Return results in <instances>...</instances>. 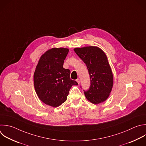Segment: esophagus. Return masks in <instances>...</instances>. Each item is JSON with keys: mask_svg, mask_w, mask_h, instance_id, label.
Listing matches in <instances>:
<instances>
[{"mask_svg": "<svg viewBox=\"0 0 146 146\" xmlns=\"http://www.w3.org/2000/svg\"><path fill=\"white\" fill-rule=\"evenodd\" d=\"M76 81L77 82V83L78 84H80V79H78V78H77V80H76Z\"/></svg>", "mask_w": 146, "mask_h": 146, "instance_id": "obj_1", "label": "esophagus"}]
</instances>
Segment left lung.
<instances>
[{
  "mask_svg": "<svg viewBox=\"0 0 146 146\" xmlns=\"http://www.w3.org/2000/svg\"><path fill=\"white\" fill-rule=\"evenodd\" d=\"M74 50L86 64L90 76V87L84 90L86 98L94 104L106 101L112 90L113 78L105 53L96 46L75 48Z\"/></svg>",
  "mask_w": 146,
  "mask_h": 146,
  "instance_id": "1",
  "label": "left lung"
}]
</instances>
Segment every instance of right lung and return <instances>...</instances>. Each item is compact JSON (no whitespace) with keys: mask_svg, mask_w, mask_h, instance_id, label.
<instances>
[{"mask_svg":"<svg viewBox=\"0 0 146 146\" xmlns=\"http://www.w3.org/2000/svg\"><path fill=\"white\" fill-rule=\"evenodd\" d=\"M69 49L52 48L40 58L34 74V84L39 99L44 104L57 107L64 103L72 85L78 83L70 79V71L63 68Z\"/></svg>","mask_w":146,"mask_h":146,"instance_id":"1","label":"right lung"}]
</instances>
